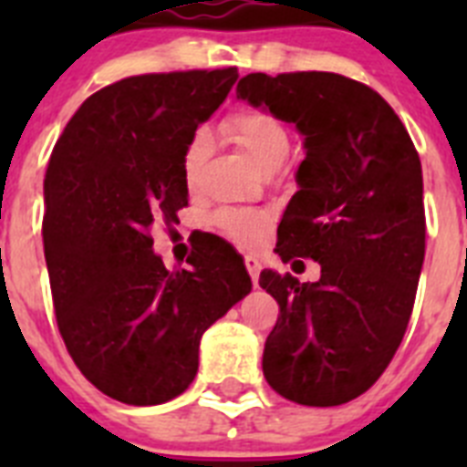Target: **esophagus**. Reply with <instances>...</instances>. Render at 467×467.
<instances>
[{
    "label": "esophagus",
    "mask_w": 467,
    "mask_h": 467,
    "mask_svg": "<svg viewBox=\"0 0 467 467\" xmlns=\"http://www.w3.org/2000/svg\"><path fill=\"white\" fill-rule=\"evenodd\" d=\"M245 269H247V274H250V278H253L254 287H257V285H259V271H262V264H259V259L245 257Z\"/></svg>",
    "instance_id": "obj_1"
}]
</instances>
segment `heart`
Instances as JSON below:
<instances>
[{"instance_id": "obj_1", "label": "heart", "mask_w": 467, "mask_h": 467, "mask_svg": "<svg viewBox=\"0 0 467 467\" xmlns=\"http://www.w3.org/2000/svg\"><path fill=\"white\" fill-rule=\"evenodd\" d=\"M222 128H224L226 138L234 140L254 161V166L262 168L264 172L278 171L290 156L287 128L266 111L241 109L231 114ZM210 150H213V138L203 128L189 138L182 154V177L187 187H193L198 182V175L203 171ZM214 222L231 241L243 247H253L264 238L271 224V217L266 213H257V210H222L217 213Z\"/></svg>"}]
</instances>
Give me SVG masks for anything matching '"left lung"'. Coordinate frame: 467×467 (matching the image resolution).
Wrapping results in <instances>:
<instances>
[{
    "label": "left lung",
    "instance_id": "obj_1",
    "mask_svg": "<svg viewBox=\"0 0 467 467\" xmlns=\"http://www.w3.org/2000/svg\"><path fill=\"white\" fill-rule=\"evenodd\" d=\"M236 98L304 138L275 253L320 264L316 283L259 275L280 306L264 377L292 402H350L393 360L414 308L426 254L419 154L393 107L341 74L254 72L238 81Z\"/></svg>",
    "mask_w": 467,
    "mask_h": 467
}]
</instances>
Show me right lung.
Here are the masks:
<instances>
[{
    "instance_id": "add662e5",
    "label": "right lung",
    "mask_w": 467,
    "mask_h": 467,
    "mask_svg": "<svg viewBox=\"0 0 467 467\" xmlns=\"http://www.w3.org/2000/svg\"><path fill=\"white\" fill-rule=\"evenodd\" d=\"M236 79V67L128 77L90 95L53 147L41 234L57 327L81 374L119 402L184 393L203 332L253 290L224 243L168 271L150 234L187 205L184 147Z\"/></svg>"
}]
</instances>
